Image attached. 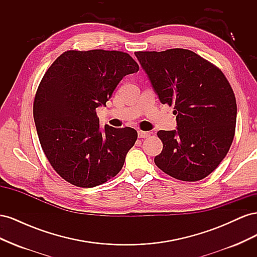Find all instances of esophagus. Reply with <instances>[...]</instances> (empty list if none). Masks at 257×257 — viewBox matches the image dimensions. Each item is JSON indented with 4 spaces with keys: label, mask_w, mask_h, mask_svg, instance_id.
I'll return each mask as SVG.
<instances>
[{
    "label": "esophagus",
    "mask_w": 257,
    "mask_h": 257,
    "mask_svg": "<svg viewBox=\"0 0 257 257\" xmlns=\"http://www.w3.org/2000/svg\"><path fill=\"white\" fill-rule=\"evenodd\" d=\"M151 135L150 132H144V131H138V137L139 138H147Z\"/></svg>",
    "instance_id": "34e87169"
}]
</instances>
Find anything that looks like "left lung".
Instances as JSON below:
<instances>
[{"label":"left lung","mask_w":257,"mask_h":257,"mask_svg":"<svg viewBox=\"0 0 257 257\" xmlns=\"http://www.w3.org/2000/svg\"><path fill=\"white\" fill-rule=\"evenodd\" d=\"M162 104L174 105L177 128L159 131L154 163L182 181H198L219 166L235 135L237 104L224 74L188 49L135 52Z\"/></svg>","instance_id":"obj_1"}]
</instances>
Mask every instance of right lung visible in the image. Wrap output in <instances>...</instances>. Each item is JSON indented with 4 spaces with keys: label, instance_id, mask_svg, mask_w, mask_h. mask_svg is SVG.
I'll use <instances>...</instances> for the list:
<instances>
[{
    "label": "right lung",
    "instance_id": "1",
    "mask_svg": "<svg viewBox=\"0 0 257 257\" xmlns=\"http://www.w3.org/2000/svg\"><path fill=\"white\" fill-rule=\"evenodd\" d=\"M138 69L125 52L69 50L45 73L34 99V121L44 153L67 182L93 188L122 169L137 132L107 124L100 128L96 108L106 106L123 77Z\"/></svg>",
    "mask_w": 257,
    "mask_h": 257
}]
</instances>
